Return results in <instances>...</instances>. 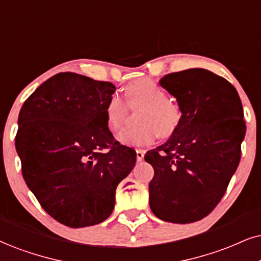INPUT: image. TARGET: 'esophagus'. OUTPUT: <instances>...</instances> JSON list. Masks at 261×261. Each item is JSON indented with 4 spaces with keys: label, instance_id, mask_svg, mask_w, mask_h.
<instances>
[{
    "label": "esophagus",
    "instance_id": "esophagus-1",
    "mask_svg": "<svg viewBox=\"0 0 261 261\" xmlns=\"http://www.w3.org/2000/svg\"><path fill=\"white\" fill-rule=\"evenodd\" d=\"M144 155H145V152H144V150H137V161L138 162H140V161H143L144 159Z\"/></svg>",
    "mask_w": 261,
    "mask_h": 261
}]
</instances>
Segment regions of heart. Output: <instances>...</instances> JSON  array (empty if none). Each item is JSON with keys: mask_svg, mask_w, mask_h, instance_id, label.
Returning <instances> with one entry per match:
<instances>
[{"mask_svg": "<svg viewBox=\"0 0 261 261\" xmlns=\"http://www.w3.org/2000/svg\"><path fill=\"white\" fill-rule=\"evenodd\" d=\"M125 101L129 108H141L136 128H128L118 134L124 145H146L157 136L169 138L181 122V110L176 102L166 98L162 87L151 79H139L124 89ZM128 115V107L120 95L112 94L105 105L106 124L112 132L118 130Z\"/></svg>", "mask_w": 261, "mask_h": 261, "instance_id": "b5f03b06", "label": "heart"}]
</instances>
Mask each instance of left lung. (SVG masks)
<instances>
[{
    "label": "left lung",
    "mask_w": 261,
    "mask_h": 261,
    "mask_svg": "<svg viewBox=\"0 0 261 261\" xmlns=\"http://www.w3.org/2000/svg\"><path fill=\"white\" fill-rule=\"evenodd\" d=\"M160 85L176 98L181 122L144 157L155 170L150 208L161 220L194 223L217 207L239 167L246 136L242 102L227 80L204 69L168 73Z\"/></svg>",
    "instance_id": "obj_1"
}]
</instances>
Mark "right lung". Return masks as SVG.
I'll return each instance as SVG.
<instances>
[{"instance_id":"right-lung-1","label":"right lung","mask_w":261,"mask_h":261,"mask_svg":"<svg viewBox=\"0 0 261 261\" xmlns=\"http://www.w3.org/2000/svg\"><path fill=\"white\" fill-rule=\"evenodd\" d=\"M111 82L57 73L22 104L15 149L28 188L53 219L70 227L99 224L115 207L116 188L137 152L106 124Z\"/></svg>"}]
</instances>
